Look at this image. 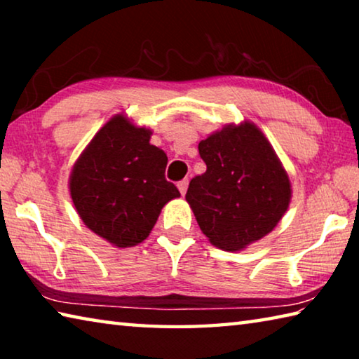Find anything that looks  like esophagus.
<instances>
[{
  "mask_svg": "<svg viewBox=\"0 0 359 359\" xmlns=\"http://www.w3.org/2000/svg\"><path fill=\"white\" fill-rule=\"evenodd\" d=\"M177 187H179V191L182 193V194H185V191H187V188H188V179H184V180H180L179 184H177Z\"/></svg>",
  "mask_w": 359,
  "mask_h": 359,
  "instance_id": "obj_1",
  "label": "esophagus"
}]
</instances>
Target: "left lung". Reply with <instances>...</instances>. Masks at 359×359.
<instances>
[{"instance_id": "obj_1", "label": "left lung", "mask_w": 359, "mask_h": 359, "mask_svg": "<svg viewBox=\"0 0 359 359\" xmlns=\"http://www.w3.org/2000/svg\"><path fill=\"white\" fill-rule=\"evenodd\" d=\"M205 172L185 194L199 228L222 250H242L274 229L288 209V175L250 121L229 125L199 142Z\"/></svg>"}]
</instances>
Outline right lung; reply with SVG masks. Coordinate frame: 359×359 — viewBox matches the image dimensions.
Masks as SVG:
<instances>
[{
	"mask_svg": "<svg viewBox=\"0 0 359 359\" xmlns=\"http://www.w3.org/2000/svg\"><path fill=\"white\" fill-rule=\"evenodd\" d=\"M150 130L115 115L83 150L69 180L72 203L87 226L117 247L147 238L168 201L180 193L165 177L168 156Z\"/></svg>",
	"mask_w": 359,
	"mask_h": 359,
	"instance_id": "right-lung-1",
	"label": "right lung"
}]
</instances>
